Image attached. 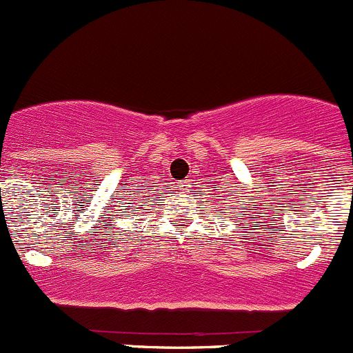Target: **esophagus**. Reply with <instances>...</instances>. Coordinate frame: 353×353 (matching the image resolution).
I'll return each instance as SVG.
<instances>
[{
  "instance_id": "34e87169",
  "label": "esophagus",
  "mask_w": 353,
  "mask_h": 353,
  "mask_svg": "<svg viewBox=\"0 0 353 353\" xmlns=\"http://www.w3.org/2000/svg\"><path fill=\"white\" fill-rule=\"evenodd\" d=\"M176 187L180 188L181 192H185V190H187V188H188V181H187V180H183V181H178V183H176Z\"/></svg>"
}]
</instances>
